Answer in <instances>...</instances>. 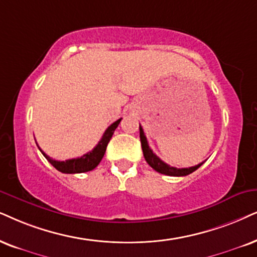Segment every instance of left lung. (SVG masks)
Returning <instances> with one entry per match:
<instances>
[{
	"label": "left lung",
	"mask_w": 257,
	"mask_h": 257,
	"mask_svg": "<svg viewBox=\"0 0 257 257\" xmlns=\"http://www.w3.org/2000/svg\"><path fill=\"white\" fill-rule=\"evenodd\" d=\"M140 140H141L142 152H144V157L146 159V161H147V164L153 168V170H155L161 174L171 175V177H185V175L191 174L192 172L198 170V168H199L201 165L204 164V161H203V162H200V164H198L197 166L188 167V168L172 167V166H170V165H167L166 162L162 161L160 158L157 157V155L153 153L152 149L149 148L147 138H146L144 129H142L141 125H140Z\"/></svg>",
	"instance_id": "1"
}]
</instances>
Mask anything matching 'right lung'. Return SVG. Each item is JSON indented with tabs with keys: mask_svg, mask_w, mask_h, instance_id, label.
I'll list each match as a JSON object with an SVG mask.
<instances>
[{
	"mask_svg": "<svg viewBox=\"0 0 257 257\" xmlns=\"http://www.w3.org/2000/svg\"><path fill=\"white\" fill-rule=\"evenodd\" d=\"M122 118L117 119L116 122H113L111 125H109L106 128V131L104 134H103L102 139L98 142V145L96 146L92 151H90L86 154H84L83 157L80 158H76V159H70V160H65V161H58L54 160L48 157L46 153L42 152V149L39 147L40 152L42 153L45 158L47 159L48 162L53 166L54 168H57L58 171L61 172V173H67V174H74V173H84V172H89L92 171L93 168H96L98 166V164L102 160L103 157H104L105 151H106V146H108L110 139L115 132V129L117 128L119 122H121ZM38 146V144H37Z\"/></svg>",
	"mask_w": 257,
	"mask_h": 257,
	"instance_id": "obj_1",
	"label": "right lung"
}]
</instances>
